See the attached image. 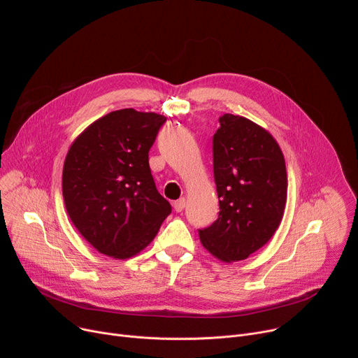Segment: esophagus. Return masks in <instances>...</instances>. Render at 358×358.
<instances>
[{"instance_id": "34e87169", "label": "esophagus", "mask_w": 358, "mask_h": 358, "mask_svg": "<svg viewBox=\"0 0 358 358\" xmlns=\"http://www.w3.org/2000/svg\"><path fill=\"white\" fill-rule=\"evenodd\" d=\"M185 208V198H180L177 201H174V210L177 213H181Z\"/></svg>"}]
</instances>
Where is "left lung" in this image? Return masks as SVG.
Segmentation results:
<instances>
[{
	"mask_svg": "<svg viewBox=\"0 0 358 358\" xmlns=\"http://www.w3.org/2000/svg\"><path fill=\"white\" fill-rule=\"evenodd\" d=\"M214 134V180L220 217L199 231L214 258L232 264L266 245L287 199V173L275 137L255 122L227 113Z\"/></svg>",
	"mask_w": 358,
	"mask_h": 358,
	"instance_id": "1",
	"label": "left lung"
}]
</instances>
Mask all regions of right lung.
Returning <instances> with one entry per match:
<instances>
[{"label": "right lung", "instance_id": "obj_1", "mask_svg": "<svg viewBox=\"0 0 358 358\" xmlns=\"http://www.w3.org/2000/svg\"><path fill=\"white\" fill-rule=\"evenodd\" d=\"M167 120L155 112L122 109L89 124L71 144L62 194L79 234L115 259L136 257L171 213L148 166V151Z\"/></svg>", "mask_w": 358, "mask_h": 358}]
</instances>
